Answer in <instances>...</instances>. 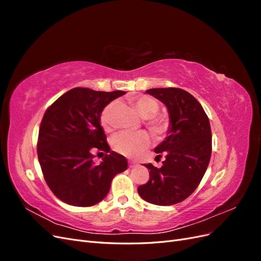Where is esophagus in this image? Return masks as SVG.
<instances>
[{
	"mask_svg": "<svg viewBox=\"0 0 261 261\" xmlns=\"http://www.w3.org/2000/svg\"><path fill=\"white\" fill-rule=\"evenodd\" d=\"M137 163L136 162H134V161H128V167L129 168H135V167H137Z\"/></svg>",
	"mask_w": 261,
	"mask_h": 261,
	"instance_id": "1",
	"label": "esophagus"
}]
</instances>
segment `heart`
<instances>
[{
	"label": "heart",
	"mask_w": 261,
	"mask_h": 261,
	"mask_svg": "<svg viewBox=\"0 0 261 261\" xmlns=\"http://www.w3.org/2000/svg\"><path fill=\"white\" fill-rule=\"evenodd\" d=\"M114 103H109L102 110L100 115V123L105 130L110 132L113 128L112 122V109ZM135 107L138 113L145 117V124L149 130L154 135H161L168 127V121L163 115L156 114L159 111V103L153 98L147 96L140 97L136 100ZM150 143L149 136L145 132H137V133H129V132H122L117 134L112 139V147L116 152L134 156L138 154L140 151H143L145 148L148 147Z\"/></svg>",
	"instance_id": "b5f03b06"
}]
</instances>
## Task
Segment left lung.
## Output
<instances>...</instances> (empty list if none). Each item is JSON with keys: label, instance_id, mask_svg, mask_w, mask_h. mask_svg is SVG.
<instances>
[{"label": "left lung", "instance_id": "1", "mask_svg": "<svg viewBox=\"0 0 261 261\" xmlns=\"http://www.w3.org/2000/svg\"><path fill=\"white\" fill-rule=\"evenodd\" d=\"M146 92L167 106L171 127L169 136L154 149L160 156L165 153L162 167L146 164L149 180L137 191L150 203L171 206L191 196L204 175L212 150L210 123L199 102L183 89L170 87Z\"/></svg>", "mask_w": 261, "mask_h": 261}]
</instances>
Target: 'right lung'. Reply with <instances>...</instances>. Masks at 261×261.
Masks as SVG:
<instances>
[{
	"label": "right lung",
	"mask_w": 261,
	"mask_h": 261,
	"mask_svg": "<svg viewBox=\"0 0 261 261\" xmlns=\"http://www.w3.org/2000/svg\"><path fill=\"white\" fill-rule=\"evenodd\" d=\"M125 91L70 89L46 109L39 127L37 153L51 192L76 207H90L108 195L113 177L127 169V160L110 150L100 115ZM94 148L107 154L93 165Z\"/></svg>",
	"instance_id": "obj_1"
}]
</instances>
